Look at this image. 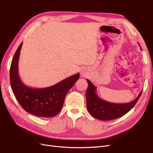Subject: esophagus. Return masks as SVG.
I'll use <instances>...</instances> for the list:
<instances>
[{"instance_id":"esophagus-1","label":"esophagus","mask_w":153,"mask_h":153,"mask_svg":"<svg viewBox=\"0 0 153 153\" xmlns=\"http://www.w3.org/2000/svg\"><path fill=\"white\" fill-rule=\"evenodd\" d=\"M81 75L82 76H87V73L84 71H83L82 72H81Z\"/></svg>"}]
</instances>
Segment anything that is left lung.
Listing matches in <instances>:
<instances>
[{
	"instance_id": "8db88e82",
	"label": "left lung",
	"mask_w": 153,
	"mask_h": 153,
	"mask_svg": "<svg viewBox=\"0 0 153 153\" xmlns=\"http://www.w3.org/2000/svg\"><path fill=\"white\" fill-rule=\"evenodd\" d=\"M139 46L142 50L140 45ZM87 82L88 88L85 96L87 110L92 117L101 121L115 119L127 114L135 105L142 92L141 91L137 98L129 103H111L100 98L96 94V87L89 80L87 79Z\"/></svg>"
}]
</instances>
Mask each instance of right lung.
I'll list each match as a JSON object with an SVG mask.
<instances>
[{"label":"right lung","instance_id":"obj_1","mask_svg":"<svg viewBox=\"0 0 153 153\" xmlns=\"http://www.w3.org/2000/svg\"><path fill=\"white\" fill-rule=\"evenodd\" d=\"M22 44L16 50L10 68V83L13 94L22 107L28 113L42 117H53L61 111L67 93L79 78V73L50 87H28L22 82L18 74V60Z\"/></svg>","mask_w":153,"mask_h":153}]
</instances>
